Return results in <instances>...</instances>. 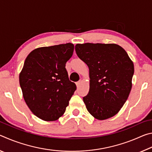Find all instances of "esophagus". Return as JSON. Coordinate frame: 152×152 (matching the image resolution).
<instances>
[{
	"mask_svg": "<svg viewBox=\"0 0 152 152\" xmlns=\"http://www.w3.org/2000/svg\"><path fill=\"white\" fill-rule=\"evenodd\" d=\"M81 80H79V81H78L76 83V86H77V87H78L80 85V84H81Z\"/></svg>",
	"mask_w": 152,
	"mask_h": 152,
	"instance_id": "1",
	"label": "esophagus"
}]
</instances>
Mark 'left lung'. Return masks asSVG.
Wrapping results in <instances>:
<instances>
[{
    "mask_svg": "<svg viewBox=\"0 0 152 152\" xmlns=\"http://www.w3.org/2000/svg\"><path fill=\"white\" fill-rule=\"evenodd\" d=\"M75 50L89 68L90 89L83 97L87 110L99 120L113 117L132 90L133 61L124 49L114 43L76 44Z\"/></svg>",
    "mask_w": 152,
    "mask_h": 152,
    "instance_id": "8db88e82",
    "label": "left lung"
}]
</instances>
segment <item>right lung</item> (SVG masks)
<instances>
[{"label": "right lung", "instance_id": "obj_1", "mask_svg": "<svg viewBox=\"0 0 152 152\" xmlns=\"http://www.w3.org/2000/svg\"><path fill=\"white\" fill-rule=\"evenodd\" d=\"M74 49L70 43L39 48L25 59L19 74L23 95L31 112L43 121L62 116L76 90L66 69Z\"/></svg>", "mask_w": 152, "mask_h": 152}]
</instances>
